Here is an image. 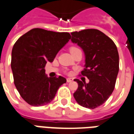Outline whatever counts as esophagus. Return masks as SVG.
I'll list each match as a JSON object with an SVG mask.
<instances>
[{
  "instance_id": "34e87169",
  "label": "esophagus",
  "mask_w": 134,
  "mask_h": 134,
  "mask_svg": "<svg viewBox=\"0 0 134 134\" xmlns=\"http://www.w3.org/2000/svg\"><path fill=\"white\" fill-rule=\"evenodd\" d=\"M73 81V79L72 78H67V82H72Z\"/></svg>"
}]
</instances>
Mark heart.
I'll list each match as a JSON object with an SVG mask.
<instances>
[{
    "label": "heart",
    "mask_w": 134,
    "mask_h": 134,
    "mask_svg": "<svg viewBox=\"0 0 134 134\" xmlns=\"http://www.w3.org/2000/svg\"><path fill=\"white\" fill-rule=\"evenodd\" d=\"M73 48H75V47H71V48H70V49H73Z\"/></svg>",
    "instance_id": "b5f03b06"
}]
</instances>
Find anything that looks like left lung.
I'll list each match as a JSON object with an SVG mask.
<instances>
[{"mask_svg":"<svg viewBox=\"0 0 134 134\" xmlns=\"http://www.w3.org/2000/svg\"><path fill=\"white\" fill-rule=\"evenodd\" d=\"M71 35V41L84 51L85 68L82 75L90 80L86 83L75 79L78 88L73 95L80 105L95 109L109 99L114 89L119 70L117 47L99 30H83Z\"/></svg>","mask_w":134,"mask_h":134,"instance_id":"left-lung-1","label":"left lung"}]
</instances>
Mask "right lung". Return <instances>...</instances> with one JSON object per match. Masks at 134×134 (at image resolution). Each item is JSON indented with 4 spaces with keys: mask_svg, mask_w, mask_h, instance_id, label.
Returning a JSON list of instances; mask_svg holds the SVG:
<instances>
[{
    "mask_svg": "<svg viewBox=\"0 0 134 134\" xmlns=\"http://www.w3.org/2000/svg\"><path fill=\"white\" fill-rule=\"evenodd\" d=\"M71 38L69 32L41 28L30 30L13 45L11 69L15 86L22 98L33 107L51 102L59 87L67 80L63 77H48L44 67L52 62Z\"/></svg>",
    "mask_w": 134,
    "mask_h": 134,
    "instance_id": "1",
    "label": "right lung"
}]
</instances>
